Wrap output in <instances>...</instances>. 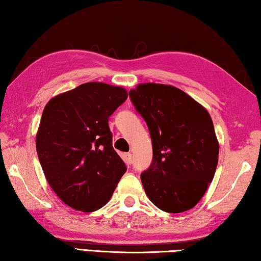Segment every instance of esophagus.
<instances>
[{
  "label": "esophagus",
  "instance_id": "34e87169",
  "mask_svg": "<svg viewBox=\"0 0 261 261\" xmlns=\"http://www.w3.org/2000/svg\"><path fill=\"white\" fill-rule=\"evenodd\" d=\"M125 162L127 164H132V162H134V158H132V154L131 153H126L125 154Z\"/></svg>",
  "mask_w": 261,
  "mask_h": 261
}]
</instances>
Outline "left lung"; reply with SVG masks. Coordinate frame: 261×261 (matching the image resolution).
I'll use <instances>...</instances> for the list:
<instances>
[{
  "mask_svg": "<svg viewBox=\"0 0 261 261\" xmlns=\"http://www.w3.org/2000/svg\"><path fill=\"white\" fill-rule=\"evenodd\" d=\"M129 96L153 145V162L140 174L146 195L165 212L191 210L205 194L218 164L219 143L210 114L173 85L138 84Z\"/></svg>",
  "mask_w": 261,
  "mask_h": 261,
  "instance_id": "1",
  "label": "left lung"
}]
</instances>
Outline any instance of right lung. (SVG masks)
Wrapping results in <instances>:
<instances>
[{
    "instance_id": "1",
    "label": "right lung",
    "mask_w": 261,
    "mask_h": 261,
    "mask_svg": "<svg viewBox=\"0 0 261 261\" xmlns=\"http://www.w3.org/2000/svg\"><path fill=\"white\" fill-rule=\"evenodd\" d=\"M126 98L124 88L89 82L44 107L37 156L52 191L75 210L92 212L107 204L126 171L108 126V117Z\"/></svg>"
}]
</instances>
